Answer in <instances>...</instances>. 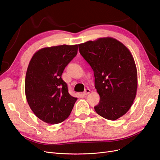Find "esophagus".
I'll use <instances>...</instances> for the list:
<instances>
[{"instance_id": "obj_1", "label": "esophagus", "mask_w": 160, "mask_h": 160, "mask_svg": "<svg viewBox=\"0 0 160 160\" xmlns=\"http://www.w3.org/2000/svg\"><path fill=\"white\" fill-rule=\"evenodd\" d=\"M90 90L88 88V89H86L85 91L83 92V94L84 95H87V94H90Z\"/></svg>"}]
</instances>
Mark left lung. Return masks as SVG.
I'll use <instances>...</instances> for the list:
<instances>
[{
	"instance_id": "obj_1",
	"label": "left lung",
	"mask_w": 160,
	"mask_h": 160,
	"mask_svg": "<svg viewBox=\"0 0 160 160\" xmlns=\"http://www.w3.org/2000/svg\"><path fill=\"white\" fill-rule=\"evenodd\" d=\"M78 48L94 71L95 88L100 98L94 107L97 114L110 120L126 114L138 88L137 68L130 51L111 37L87 41Z\"/></svg>"
}]
</instances>
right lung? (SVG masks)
Segmentation results:
<instances>
[{"label":"right lung","instance_id":"add662e5","mask_svg":"<svg viewBox=\"0 0 160 160\" xmlns=\"http://www.w3.org/2000/svg\"><path fill=\"white\" fill-rule=\"evenodd\" d=\"M78 52V45L41 48L30 60L25 78V94L30 109L40 120L56 124L68 118L77 98L68 93L61 76Z\"/></svg>","mask_w":160,"mask_h":160}]
</instances>
